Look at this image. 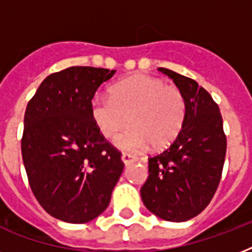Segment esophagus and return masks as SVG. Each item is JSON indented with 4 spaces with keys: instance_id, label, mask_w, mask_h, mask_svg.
Masks as SVG:
<instances>
[{
    "instance_id": "34e87169",
    "label": "esophagus",
    "mask_w": 252,
    "mask_h": 252,
    "mask_svg": "<svg viewBox=\"0 0 252 252\" xmlns=\"http://www.w3.org/2000/svg\"><path fill=\"white\" fill-rule=\"evenodd\" d=\"M122 161L123 163L126 166H129L130 163H133V162L137 161V157H134L132 154H128V153H124L122 156Z\"/></svg>"
}]
</instances>
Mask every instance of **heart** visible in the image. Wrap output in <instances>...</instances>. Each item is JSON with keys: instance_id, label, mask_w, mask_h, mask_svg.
I'll return each instance as SVG.
<instances>
[{"instance_id": "b5f03b06", "label": "heart", "mask_w": 252, "mask_h": 252, "mask_svg": "<svg viewBox=\"0 0 252 252\" xmlns=\"http://www.w3.org/2000/svg\"><path fill=\"white\" fill-rule=\"evenodd\" d=\"M90 114L103 137L119 134L115 145L126 152H141L152 144L170 145L183 128L187 103L183 93L161 78L133 76L111 87V96H95Z\"/></svg>"}]
</instances>
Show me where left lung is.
Segmentation results:
<instances>
[{
  "mask_svg": "<svg viewBox=\"0 0 252 252\" xmlns=\"http://www.w3.org/2000/svg\"><path fill=\"white\" fill-rule=\"evenodd\" d=\"M183 93L187 114L171 145L149 158V176L141 199L153 215L182 222L207 208L222 174L226 136L217 103L196 81L158 68Z\"/></svg>",
  "mask_w": 252,
  "mask_h": 252,
  "instance_id": "1",
  "label": "left lung"
}]
</instances>
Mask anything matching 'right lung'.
<instances>
[{"instance_id": "right-lung-1", "label": "right lung", "mask_w": 252, "mask_h": 252, "mask_svg": "<svg viewBox=\"0 0 252 252\" xmlns=\"http://www.w3.org/2000/svg\"><path fill=\"white\" fill-rule=\"evenodd\" d=\"M115 72L70 66L53 73L26 108L22 158L30 187L44 211L65 222H89L106 211L124 168L90 114L95 91Z\"/></svg>"}]
</instances>
